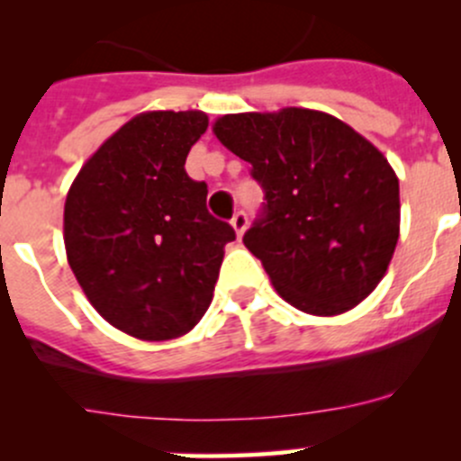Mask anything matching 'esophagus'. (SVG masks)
<instances>
[{
	"label": "esophagus",
	"instance_id": "34e87169",
	"mask_svg": "<svg viewBox=\"0 0 461 461\" xmlns=\"http://www.w3.org/2000/svg\"><path fill=\"white\" fill-rule=\"evenodd\" d=\"M231 227H234L236 236H243L245 230H248V213L245 212H236L234 218H231Z\"/></svg>",
	"mask_w": 461,
	"mask_h": 461
}]
</instances>
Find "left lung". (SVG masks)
<instances>
[{"label":"left lung","mask_w":461,"mask_h":461,"mask_svg":"<svg viewBox=\"0 0 461 461\" xmlns=\"http://www.w3.org/2000/svg\"><path fill=\"white\" fill-rule=\"evenodd\" d=\"M213 133L263 187L243 243L278 294L317 317L359 305L399 239V180L384 153L334 115L296 106L222 115Z\"/></svg>","instance_id":"obj_1"}]
</instances>
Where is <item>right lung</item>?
Masks as SVG:
<instances>
[{"label":"right lung","instance_id":"obj_1","mask_svg":"<svg viewBox=\"0 0 461 461\" xmlns=\"http://www.w3.org/2000/svg\"><path fill=\"white\" fill-rule=\"evenodd\" d=\"M207 124L203 111L136 115L88 158L64 203L67 258L86 299L142 341L183 337L203 319L236 239L185 171Z\"/></svg>","mask_w":461,"mask_h":461}]
</instances>
